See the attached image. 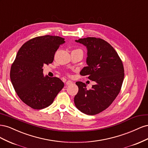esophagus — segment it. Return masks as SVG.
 I'll return each mask as SVG.
<instances>
[{
    "label": "esophagus",
    "instance_id": "1",
    "mask_svg": "<svg viewBox=\"0 0 148 148\" xmlns=\"http://www.w3.org/2000/svg\"><path fill=\"white\" fill-rule=\"evenodd\" d=\"M72 83H73V82H71V81H70V80H68V81H67V82H66V86H69V85L72 84Z\"/></svg>",
    "mask_w": 148,
    "mask_h": 148
}]
</instances>
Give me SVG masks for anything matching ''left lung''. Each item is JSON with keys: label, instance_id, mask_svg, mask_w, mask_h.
I'll return each mask as SVG.
<instances>
[{"label": "left lung", "instance_id": "left-lung-1", "mask_svg": "<svg viewBox=\"0 0 148 148\" xmlns=\"http://www.w3.org/2000/svg\"><path fill=\"white\" fill-rule=\"evenodd\" d=\"M87 49V66L80 75L95 82L91 89L86 84L76 82L78 92L74 97L75 105L86 115H96L108 107L120 91L124 69L118 53L110 44L100 38L88 37L75 40Z\"/></svg>", "mask_w": 148, "mask_h": 148}]
</instances>
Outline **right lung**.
I'll list each match as a JSON object with an SVG mask.
<instances>
[{"mask_svg":"<svg viewBox=\"0 0 148 148\" xmlns=\"http://www.w3.org/2000/svg\"><path fill=\"white\" fill-rule=\"evenodd\" d=\"M65 42L56 36H43L25 42L11 66L10 79L17 95L34 109L50 106L64 83L59 78L43 74L44 64H51L56 52Z\"/></svg>","mask_w":148,"mask_h":148,"instance_id":"obj_1","label":"right lung"}]
</instances>
